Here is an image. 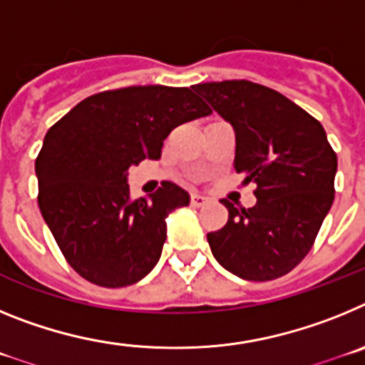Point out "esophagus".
Instances as JSON below:
<instances>
[{"mask_svg":"<svg viewBox=\"0 0 365 365\" xmlns=\"http://www.w3.org/2000/svg\"><path fill=\"white\" fill-rule=\"evenodd\" d=\"M190 202H192V206H205L206 202H208V199L202 197V195H199V193H192V197H190Z\"/></svg>","mask_w":365,"mask_h":365,"instance_id":"34e87169","label":"esophagus"}]
</instances>
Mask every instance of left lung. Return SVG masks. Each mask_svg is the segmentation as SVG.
<instances>
[{
    "label": "left lung",
    "mask_w": 365,
    "mask_h": 365,
    "mask_svg": "<svg viewBox=\"0 0 365 365\" xmlns=\"http://www.w3.org/2000/svg\"><path fill=\"white\" fill-rule=\"evenodd\" d=\"M235 131L237 173L256 182L252 208H228L206 240L232 274L270 282L291 272L314 245L334 201L338 159L324 125L292 100L261 83L225 80L193 86Z\"/></svg>",
    "instance_id": "8db88e82"
}]
</instances>
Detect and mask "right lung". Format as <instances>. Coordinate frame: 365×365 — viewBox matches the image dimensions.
<instances>
[{"label":"right lung","mask_w":365,"mask_h":365,"mask_svg":"<svg viewBox=\"0 0 365 365\" xmlns=\"http://www.w3.org/2000/svg\"><path fill=\"white\" fill-rule=\"evenodd\" d=\"M212 109L188 87L131 86L87 96L43 138L38 205L71 267L108 289L143 279L159 261L166 217L190 202L164 182L131 199L128 168L160 159L164 138Z\"/></svg>","instance_id":"right-lung-1"}]
</instances>
